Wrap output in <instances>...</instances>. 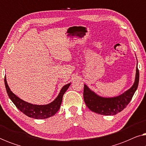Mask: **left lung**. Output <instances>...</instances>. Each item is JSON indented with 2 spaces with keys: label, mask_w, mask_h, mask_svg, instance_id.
<instances>
[{
  "label": "left lung",
  "mask_w": 146,
  "mask_h": 146,
  "mask_svg": "<svg viewBox=\"0 0 146 146\" xmlns=\"http://www.w3.org/2000/svg\"><path fill=\"white\" fill-rule=\"evenodd\" d=\"M139 77V70L137 64L135 82L132 86L122 94L112 98L100 96L84 84V100L86 105L91 111L96 113L105 115H115L122 111L131 101L138 86Z\"/></svg>",
  "instance_id": "obj_1"
}]
</instances>
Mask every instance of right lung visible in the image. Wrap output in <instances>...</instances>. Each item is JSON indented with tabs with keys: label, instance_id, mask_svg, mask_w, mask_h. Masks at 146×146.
Here are the masks:
<instances>
[{
	"label": "right lung",
	"instance_id": "1",
	"mask_svg": "<svg viewBox=\"0 0 146 146\" xmlns=\"http://www.w3.org/2000/svg\"><path fill=\"white\" fill-rule=\"evenodd\" d=\"M5 84L8 96L20 111L30 117H33L35 119H46L52 116L58 111L62 101L63 95L70 86V83L64 86L56 98L48 104L46 105L33 104L19 98L11 90L7 84L6 76L5 77Z\"/></svg>",
	"mask_w": 146,
	"mask_h": 146
}]
</instances>
